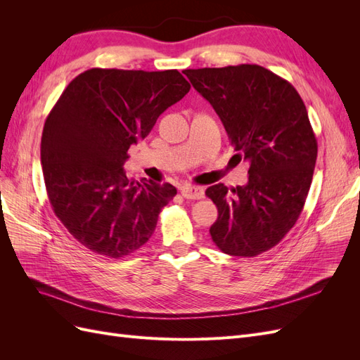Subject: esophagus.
I'll return each instance as SVG.
<instances>
[{
    "mask_svg": "<svg viewBox=\"0 0 360 360\" xmlns=\"http://www.w3.org/2000/svg\"><path fill=\"white\" fill-rule=\"evenodd\" d=\"M180 192H181V197L186 200H201L204 197L202 188H197V186H183Z\"/></svg>",
    "mask_w": 360,
    "mask_h": 360,
    "instance_id": "34e87169",
    "label": "esophagus"
}]
</instances>
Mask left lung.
<instances>
[{"label": "left lung", "mask_w": 360, "mask_h": 360, "mask_svg": "<svg viewBox=\"0 0 360 360\" xmlns=\"http://www.w3.org/2000/svg\"><path fill=\"white\" fill-rule=\"evenodd\" d=\"M209 102L237 151L249 162L245 186L207 188L217 207L214 245L233 257L276 246L299 219L311 188L317 139L294 86L257 64L184 70Z\"/></svg>", "instance_id": "obj_1"}]
</instances>
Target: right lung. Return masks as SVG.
I'll list each match as a JSON object with an SVG mask.
<instances>
[{
    "label": "right lung",
    "instance_id": "add662e5",
    "mask_svg": "<svg viewBox=\"0 0 360 360\" xmlns=\"http://www.w3.org/2000/svg\"><path fill=\"white\" fill-rule=\"evenodd\" d=\"M191 90L177 70L90 69L49 112L40 158L53 213L82 246L110 258L134 254L155 233L177 189L129 180L127 150Z\"/></svg>",
    "mask_w": 360,
    "mask_h": 360
}]
</instances>
